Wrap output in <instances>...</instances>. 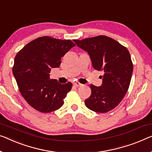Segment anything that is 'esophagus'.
Instances as JSON below:
<instances>
[{
    "instance_id": "esophagus-1",
    "label": "esophagus",
    "mask_w": 152,
    "mask_h": 152,
    "mask_svg": "<svg viewBox=\"0 0 152 152\" xmlns=\"http://www.w3.org/2000/svg\"><path fill=\"white\" fill-rule=\"evenodd\" d=\"M74 86H76V87H80L81 85H83L82 84H80V83H78V82H74Z\"/></svg>"
}]
</instances>
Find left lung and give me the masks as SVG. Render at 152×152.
Segmentation results:
<instances>
[{"label": "left lung", "instance_id": "left-lung-1", "mask_svg": "<svg viewBox=\"0 0 152 152\" xmlns=\"http://www.w3.org/2000/svg\"><path fill=\"white\" fill-rule=\"evenodd\" d=\"M74 42L89 54L93 67L104 72L102 85H90L91 94L85 99L86 106L99 113L110 111L120 103L130 86L133 72L130 53L116 40L104 35Z\"/></svg>", "mask_w": 152, "mask_h": 152}]
</instances>
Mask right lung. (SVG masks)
<instances>
[{"instance_id": "obj_1", "label": "right lung", "mask_w": 152, "mask_h": 152, "mask_svg": "<svg viewBox=\"0 0 152 152\" xmlns=\"http://www.w3.org/2000/svg\"><path fill=\"white\" fill-rule=\"evenodd\" d=\"M74 46L71 40L44 36L28 43L16 54L13 74L20 94L35 110L50 113L63 106L72 84L50 80L49 73L60 66L61 58Z\"/></svg>"}]
</instances>
